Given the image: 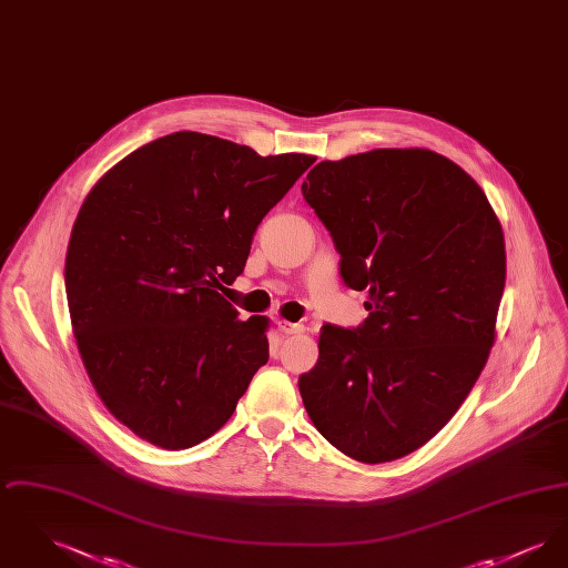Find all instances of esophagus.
<instances>
[{
	"mask_svg": "<svg viewBox=\"0 0 568 568\" xmlns=\"http://www.w3.org/2000/svg\"><path fill=\"white\" fill-rule=\"evenodd\" d=\"M278 329L283 334H302L304 332V325L292 324V322H278Z\"/></svg>",
	"mask_w": 568,
	"mask_h": 568,
	"instance_id": "1",
	"label": "esophagus"
}]
</instances>
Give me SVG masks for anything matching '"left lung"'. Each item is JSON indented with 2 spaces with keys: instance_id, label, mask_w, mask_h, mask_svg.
I'll return each mask as SVG.
<instances>
[{
  "instance_id": "left-lung-1",
  "label": "left lung",
  "mask_w": 568,
  "mask_h": 568,
  "mask_svg": "<svg viewBox=\"0 0 568 568\" xmlns=\"http://www.w3.org/2000/svg\"><path fill=\"white\" fill-rule=\"evenodd\" d=\"M302 195L371 311L353 329L324 325L302 403L345 456L403 458L445 428L486 366L507 276L500 221L458 163L428 149L317 163Z\"/></svg>"
}]
</instances>
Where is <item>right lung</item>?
Here are the masks:
<instances>
[{
	"label": "right lung",
	"instance_id": "obj_1",
	"mask_svg": "<svg viewBox=\"0 0 568 568\" xmlns=\"http://www.w3.org/2000/svg\"><path fill=\"white\" fill-rule=\"evenodd\" d=\"M313 162L176 132L84 197L65 253L72 332L100 400L142 440L170 452L206 440L268 362V317L241 322L219 292Z\"/></svg>",
	"mask_w": 568,
	"mask_h": 568
}]
</instances>
